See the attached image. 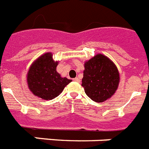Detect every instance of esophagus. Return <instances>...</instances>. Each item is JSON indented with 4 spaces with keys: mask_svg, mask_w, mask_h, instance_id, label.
Returning a JSON list of instances; mask_svg holds the SVG:
<instances>
[{
    "mask_svg": "<svg viewBox=\"0 0 149 149\" xmlns=\"http://www.w3.org/2000/svg\"><path fill=\"white\" fill-rule=\"evenodd\" d=\"M73 81H76V82H80V79H79L78 78H73Z\"/></svg>",
    "mask_w": 149,
    "mask_h": 149,
    "instance_id": "esophagus-1",
    "label": "esophagus"
}]
</instances>
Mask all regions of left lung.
I'll use <instances>...</instances> for the list:
<instances>
[{
	"label": "left lung",
	"instance_id": "1",
	"mask_svg": "<svg viewBox=\"0 0 149 149\" xmlns=\"http://www.w3.org/2000/svg\"><path fill=\"white\" fill-rule=\"evenodd\" d=\"M118 83V71L106 56L97 54L84 64L81 86L94 102H103L111 97Z\"/></svg>",
	"mask_w": 149,
	"mask_h": 149
}]
</instances>
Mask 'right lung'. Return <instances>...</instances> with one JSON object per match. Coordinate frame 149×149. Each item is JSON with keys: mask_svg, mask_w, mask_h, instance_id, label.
<instances>
[{"mask_svg": "<svg viewBox=\"0 0 149 149\" xmlns=\"http://www.w3.org/2000/svg\"><path fill=\"white\" fill-rule=\"evenodd\" d=\"M57 65L51 53L41 56L33 63L27 74V84L34 95L45 100L53 99L71 81L61 77L56 71Z\"/></svg>", "mask_w": 149, "mask_h": 149, "instance_id": "right-lung-1", "label": "right lung"}]
</instances>
